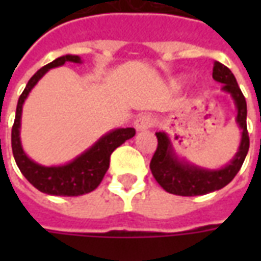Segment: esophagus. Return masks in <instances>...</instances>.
I'll return each instance as SVG.
<instances>
[{
  "label": "esophagus",
  "instance_id": "1",
  "mask_svg": "<svg viewBox=\"0 0 261 261\" xmlns=\"http://www.w3.org/2000/svg\"><path fill=\"white\" fill-rule=\"evenodd\" d=\"M153 125H155V119H153V116H151V114H141L134 121V127H136L137 131L148 130V128H151Z\"/></svg>",
  "mask_w": 261,
  "mask_h": 261
}]
</instances>
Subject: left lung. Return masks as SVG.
Returning a JSON list of instances; mask_svg holds the SVG:
<instances>
[{
  "label": "left lung",
  "mask_w": 261,
  "mask_h": 261,
  "mask_svg": "<svg viewBox=\"0 0 261 261\" xmlns=\"http://www.w3.org/2000/svg\"><path fill=\"white\" fill-rule=\"evenodd\" d=\"M213 78L222 84V91L229 93L236 108V124L241 128V144L229 164L221 169H205L179 158L169 136L165 131L155 133L158 148L151 159V172L155 180L168 193L176 196H202L225 187L241 170L249 151V134L246 125V99L236 82L235 75L228 67L215 61Z\"/></svg>",
  "instance_id": "left-lung-1"
}]
</instances>
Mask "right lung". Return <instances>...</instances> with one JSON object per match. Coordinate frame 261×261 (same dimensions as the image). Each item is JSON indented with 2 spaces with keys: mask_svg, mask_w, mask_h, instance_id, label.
Masks as SVG:
<instances>
[{
  "mask_svg": "<svg viewBox=\"0 0 261 261\" xmlns=\"http://www.w3.org/2000/svg\"><path fill=\"white\" fill-rule=\"evenodd\" d=\"M65 63L81 64L82 60L80 56L65 54L42 67L29 80L18 100L11 142H12V153H14L15 162L22 172V175L25 176L31 185L46 194L74 197L93 192L100 185L103 176L106 175L109 169L112 152L123 142L136 136V130L127 127V128H116V130L109 131L105 136L100 137L91 148H88L85 152H82L65 165L43 166L32 161L25 153L22 148V142H20V119H22L23 103L35 85L42 80L43 75L51 68L64 65Z\"/></svg>",
  "mask_w": 261,
  "mask_h": 261,
  "instance_id": "add662e5",
  "label": "right lung"
}]
</instances>
